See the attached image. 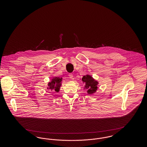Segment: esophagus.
I'll list each match as a JSON object with an SVG mask.
<instances>
[{"instance_id": "34e87169", "label": "esophagus", "mask_w": 147, "mask_h": 147, "mask_svg": "<svg viewBox=\"0 0 147 147\" xmlns=\"http://www.w3.org/2000/svg\"><path fill=\"white\" fill-rule=\"evenodd\" d=\"M69 78L70 79H73V74H71V73H70L69 74Z\"/></svg>"}]
</instances>
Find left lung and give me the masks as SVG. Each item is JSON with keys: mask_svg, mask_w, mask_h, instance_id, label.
Listing matches in <instances>:
<instances>
[{"mask_svg": "<svg viewBox=\"0 0 147 147\" xmlns=\"http://www.w3.org/2000/svg\"><path fill=\"white\" fill-rule=\"evenodd\" d=\"M82 81L85 84L84 89L87 90V92L88 94H92L96 92L98 90V82L95 80L91 76L86 74L82 78Z\"/></svg>", "mask_w": 147, "mask_h": 147, "instance_id": "left-lung-1", "label": "left lung"}]
</instances>
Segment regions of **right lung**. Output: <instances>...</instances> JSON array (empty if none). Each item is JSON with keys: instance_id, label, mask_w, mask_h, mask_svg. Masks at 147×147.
<instances>
[{"instance_id": "1", "label": "right lung", "mask_w": 147, "mask_h": 147, "mask_svg": "<svg viewBox=\"0 0 147 147\" xmlns=\"http://www.w3.org/2000/svg\"><path fill=\"white\" fill-rule=\"evenodd\" d=\"M62 78L53 77L51 79V81L49 83L47 89L50 91L58 92L59 91L60 87L62 85Z\"/></svg>"}]
</instances>
